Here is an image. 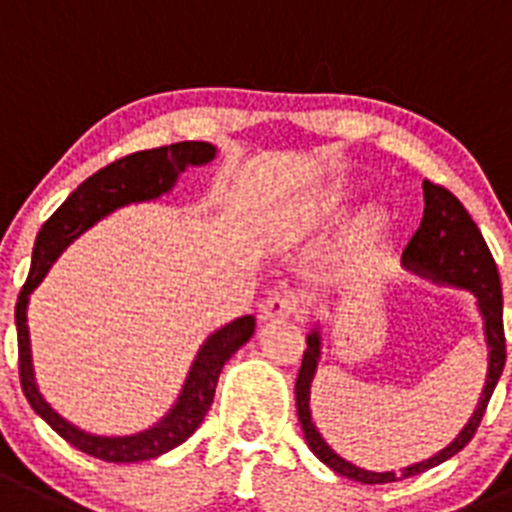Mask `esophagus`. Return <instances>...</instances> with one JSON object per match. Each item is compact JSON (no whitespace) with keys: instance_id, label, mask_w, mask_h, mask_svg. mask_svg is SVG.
Masks as SVG:
<instances>
[{"instance_id":"esophagus-1","label":"esophagus","mask_w":512,"mask_h":512,"mask_svg":"<svg viewBox=\"0 0 512 512\" xmlns=\"http://www.w3.org/2000/svg\"><path fill=\"white\" fill-rule=\"evenodd\" d=\"M300 300L290 293H278L267 298L260 308L262 321H275V318H288V315L298 313Z\"/></svg>"}]
</instances>
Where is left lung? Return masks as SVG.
<instances>
[{
  "instance_id": "1",
  "label": "left lung",
  "mask_w": 512,
  "mask_h": 512,
  "mask_svg": "<svg viewBox=\"0 0 512 512\" xmlns=\"http://www.w3.org/2000/svg\"><path fill=\"white\" fill-rule=\"evenodd\" d=\"M424 217L414 237L409 240L407 250L401 255V265L407 270L417 272L432 283L452 285V288L470 290L477 298V310L482 315V328H485L487 343V376L485 389H482L480 401L470 422L462 427V432L452 439L442 452H437L429 460L417 462L396 472H371L364 467L351 465L341 455L328 447L326 439L321 437L318 427L313 424L310 414V384L318 371V358H321V331L315 328L308 336V351L303 353V366H300L298 381H295V404H298V419L303 427L305 442L313 450V455L326 462L333 472L348 477V480L364 482V485H384V482H396L401 477H412L429 467L442 465L444 460L455 457L457 452L475 437L477 427L482 422V414L487 409V401L498 386L500 374L505 366V331H503V288H500L498 265L482 240L480 229L472 222L467 209L462 207L460 199L444 186L432 184L424 179Z\"/></svg>"
}]
</instances>
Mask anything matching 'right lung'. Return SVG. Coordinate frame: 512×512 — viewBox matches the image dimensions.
<instances>
[{"label": "right lung", "mask_w": 512, "mask_h": 512, "mask_svg": "<svg viewBox=\"0 0 512 512\" xmlns=\"http://www.w3.org/2000/svg\"><path fill=\"white\" fill-rule=\"evenodd\" d=\"M217 156V148L204 141H181L171 146L151 148V151H138V154L123 156L113 161L98 174L85 179L78 189L70 194L62 207L42 224L37 234L35 250H32V267L27 275V283L22 285L14 308V321H17V346H19V381L25 391L30 407L60 434L65 442L78 447L80 452L90 457H98L105 462H143L154 460L164 452L174 450L181 442L197 432L199 424L207 417L214 401L222 366L227 364L234 351H240L255 333V318L242 315L237 321L227 323L219 331L204 341L199 348L189 374H186L184 389L174 407L161 417L154 427L143 432L126 434V437H100L90 434L70 424L60 417L55 409L42 399L40 389L35 384V369H32L30 351V328H27V303L30 293L42 283L52 262L60 257V252L78 240L85 229L93 227L103 217H108L116 209L128 207L136 202H151L161 194L174 189L176 179L186 166H204Z\"/></svg>", "instance_id": "obj_1"}]
</instances>
